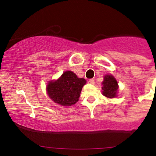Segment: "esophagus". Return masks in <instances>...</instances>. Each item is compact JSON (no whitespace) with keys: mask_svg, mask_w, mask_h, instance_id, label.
Instances as JSON below:
<instances>
[{"mask_svg":"<svg viewBox=\"0 0 156 156\" xmlns=\"http://www.w3.org/2000/svg\"><path fill=\"white\" fill-rule=\"evenodd\" d=\"M89 83H90V84H94V79H90V80H89Z\"/></svg>","mask_w":156,"mask_h":156,"instance_id":"34e87169","label":"esophagus"}]
</instances>
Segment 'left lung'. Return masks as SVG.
<instances>
[{
	"label": "left lung",
	"mask_w": 156,
	"mask_h": 156,
	"mask_svg": "<svg viewBox=\"0 0 156 156\" xmlns=\"http://www.w3.org/2000/svg\"><path fill=\"white\" fill-rule=\"evenodd\" d=\"M102 87V93L107 98H114L116 96L118 89V83L116 79L112 75H106L104 77Z\"/></svg>",
	"instance_id": "left-lung-1"
}]
</instances>
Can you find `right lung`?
<instances>
[{"label": "right lung", "instance_id": "1", "mask_svg": "<svg viewBox=\"0 0 156 156\" xmlns=\"http://www.w3.org/2000/svg\"><path fill=\"white\" fill-rule=\"evenodd\" d=\"M86 80L78 78L74 72L67 71L57 81L50 82L47 87L48 94L55 103L72 106L78 101Z\"/></svg>", "mask_w": 156, "mask_h": 156}]
</instances>
